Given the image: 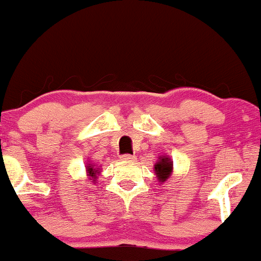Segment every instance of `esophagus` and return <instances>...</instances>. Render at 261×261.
<instances>
[{
  "label": "esophagus",
  "instance_id": "esophagus-1",
  "mask_svg": "<svg viewBox=\"0 0 261 261\" xmlns=\"http://www.w3.org/2000/svg\"><path fill=\"white\" fill-rule=\"evenodd\" d=\"M135 159H136L135 156H134V155H128V153L120 156V160H121V161H135Z\"/></svg>",
  "mask_w": 261,
  "mask_h": 261
}]
</instances>
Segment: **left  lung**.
I'll use <instances>...</instances> for the list:
<instances>
[{"label":"left lung","mask_w":261,"mask_h":261,"mask_svg":"<svg viewBox=\"0 0 261 261\" xmlns=\"http://www.w3.org/2000/svg\"><path fill=\"white\" fill-rule=\"evenodd\" d=\"M153 169H155V174L158 176V180L160 182H165L172 172L171 159L167 158V156H160V160L155 164Z\"/></svg>","instance_id":"obj_1"}]
</instances>
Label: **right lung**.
<instances>
[{"instance_id": "add662e5", "label": "right lung", "mask_w": 261, "mask_h": 261, "mask_svg": "<svg viewBox=\"0 0 261 261\" xmlns=\"http://www.w3.org/2000/svg\"><path fill=\"white\" fill-rule=\"evenodd\" d=\"M86 171H87V176L91 177L92 182H95L96 179H97L98 172H100V171H98V167L97 166H94V165H92V164H89V165H87Z\"/></svg>"}]
</instances>
